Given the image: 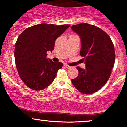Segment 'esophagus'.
<instances>
[{"instance_id":"34e87169","label":"esophagus","mask_w":127,"mask_h":127,"mask_svg":"<svg viewBox=\"0 0 127 127\" xmlns=\"http://www.w3.org/2000/svg\"><path fill=\"white\" fill-rule=\"evenodd\" d=\"M64 66H65V67L67 68H70L72 67L70 66V65H68L67 64H64Z\"/></svg>"}]
</instances>
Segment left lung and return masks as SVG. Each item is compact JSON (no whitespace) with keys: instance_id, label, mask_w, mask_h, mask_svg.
<instances>
[{"instance_id":"obj_1","label":"left lung","mask_w":127,"mask_h":127,"mask_svg":"<svg viewBox=\"0 0 127 127\" xmlns=\"http://www.w3.org/2000/svg\"><path fill=\"white\" fill-rule=\"evenodd\" d=\"M72 29L81 39L80 54L85 63V68L76 67L79 75L72 82L83 94H93L109 79L115 61L114 45L108 34L97 26L81 23Z\"/></svg>"}]
</instances>
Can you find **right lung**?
Masks as SVG:
<instances>
[{"label":"right lung","mask_w":127,"mask_h":127,"mask_svg":"<svg viewBox=\"0 0 127 127\" xmlns=\"http://www.w3.org/2000/svg\"><path fill=\"white\" fill-rule=\"evenodd\" d=\"M70 26L42 23L26 29L18 36L14 51L16 67L29 88L42 90L53 82L63 63L47 59V52L54 50L55 40Z\"/></svg>","instance_id":"add662e5"}]
</instances>
